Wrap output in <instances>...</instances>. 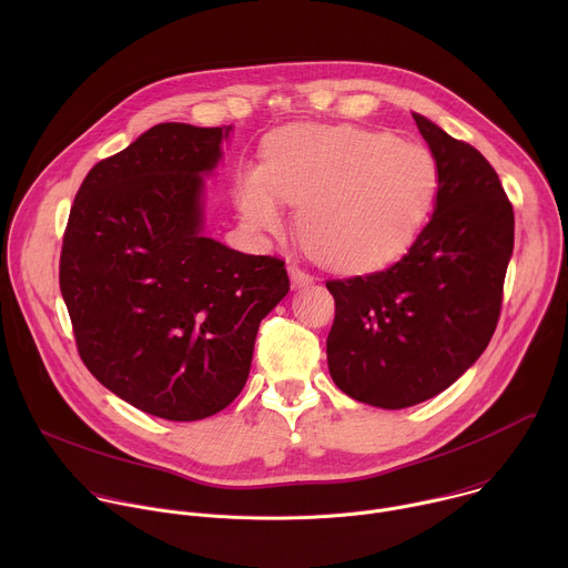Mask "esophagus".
Masks as SVG:
<instances>
[{"instance_id":"esophagus-1","label":"esophagus","mask_w":568,"mask_h":568,"mask_svg":"<svg viewBox=\"0 0 568 568\" xmlns=\"http://www.w3.org/2000/svg\"><path fill=\"white\" fill-rule=\"evenodd\" d=\"M290 278H292V287H294V290H303V287L312 285V276L305 274V272L298 270V267H290Z\"/></svg>"}]
</instances>
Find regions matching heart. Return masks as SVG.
Returning a JSON list of instances; mask_svg holds the SVG:
<instances>
[{
    "instance_id": "obj_1",
    "label": "heart",
    "mask_w": 568,
    "mask_h": 568,
    "mask_svg": "<svg viewBox=\"0 0 568 568\" xmlns=\"http://www.w3.org/2000/svg\"><path fill=\"white\" fill-rule=\"evenodd\" d=\"M434 154L386 132L294 125L265 143V164L235 175V206L254 231L285 226L283 202L301 206L298 235L323 267L364 274L395 261L434 204Z\"/></svg>"
}]
</instances>
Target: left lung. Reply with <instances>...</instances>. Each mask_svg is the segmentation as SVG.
<instances>
[{"mask_svg":"<svg viewBox=\"0 0 568 568\" xmlns=\"http://www.w3.org/2000/svg\"><path fill=\"white\" fill-rule=\"evenodd\" d=\"M438 169L434 215L393 267L328 281L333 382L379 409H407L452 386L488 348L515 245V213L476 148L414 112Z\"/></svg>","mask_w":568,"mask_h":568,"instance_id":"left-lung-1","label":"left lung"}]
</instances>
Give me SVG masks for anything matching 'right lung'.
<instances>
[{
  "label": "right lung",
  "instance_id": "obj_1",
  "mask_svg": "<svg viewBox=\"0 0 568 568\" xmlns=\"http://www.w3.org/2000/svg\"><path fill=\"white\" fill-rule=\"evenodd\" d=\"M233 125L159 123L80 186L60 292L80 359L150 416L193 423L240 395L261 321L285 298V263L204 235L206 180Z\"/></svg>",
  "mask_w": 568,
  "mask_h": 568
}]
</instances>
